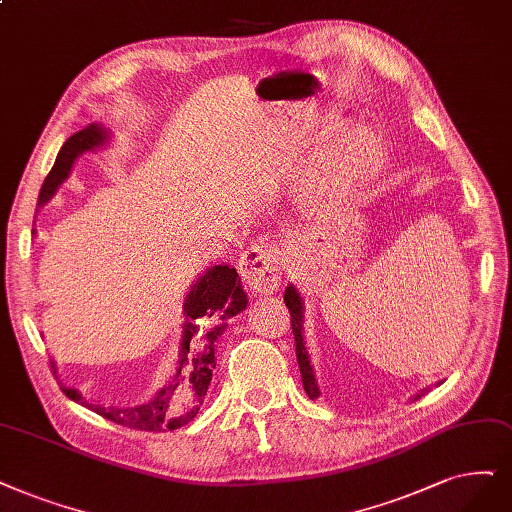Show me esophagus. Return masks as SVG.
Returning a JSON list of instances; mask_svg holds the SVG:
<instances>
[{
  "label": "esophagus",
  "mask_w": 512,
  "mask_h": 512,
  "mask_svg": "<svg viewBox=\"0 0 512 512\" xmlns=\"http://www.w3.org/2000/svg\"><path fill=\"white\" fill-rule=\"evenodd\" d=\"M238 270L253 293H274L282 282V257L272 244H253L240 257Z\"/></svg>",
  "instance_id": "obj_1"
}]
</instances>
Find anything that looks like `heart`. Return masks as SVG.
<instances>
[{"label":"heart","mask_w":512,"mask_h":512,"mask_svg":"<svg viewBox=\"0 0 512 512\" xmlns=\"http://www.w3.org/2000/svg\"><path fill=\"white\" fill-rule=\"evenodd\" d=\"M388 141L377 128L354 126L318 170L306 179L304 194L325 204H344L384 168Z\"/></svg>","instance_id":"obj_1"}]
</instances>
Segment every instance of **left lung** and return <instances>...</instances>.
<instances>
[{
  "label": "left lung",
  "instance_id": "left-lung-1",
  "mask_svg": "<svg viewBox=\"0 0 512 512\" xmlns=\"http://www.w3.org/2000/svg\"><path fill=\"white\" fill-rule=\"evenodd\" d=\"M285 304L291 312V327H293V335H295V352H297V363H299V371H301V382H304V390L308 392L310 399H318L320 388H318L314 367H312L310 354H308L306 342H304V299H301V293L297 291L293 282L285 289ZM441 384L443 382L434 384V386H441ZM426 392H430V386L415 394L413 401H418L420 396H424Z\"/></svg>",
  "mask_w": 512,
  "mask_h": 512
}]
</instances>
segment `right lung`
<instances>
[{
    "label": "right lung",
    "mask_w": 512,
    "mask_h": 512,
    "mask_svg": "<svg viewBox=\"0 0 512 512\" xmlns=\"http://www.w3.org/2000/svg\"><path fill=\"white\" fill-rule=\"evenodd\" d=\"M109 141L111 130L103 124H90L71 135L63 143L52 170L44 179L35 213H40V208L48 204L59 192V187L69 179L75 160L88 154V151L105 147ZM35 234L37 232L33 230V236ZM246 304H249V299H246L236 268L227 266V263H211L194 280V285L189 287L183 299L185 320L181 327L177 369L147 403L135 407H105L103 403L84 399L78 388L63 384L61 388L71 401L92 409L94 413L103 415L105 420L116 424L147 432L177 430L198 415L206 390L211 386L217 337H221V333L227 329V320L240 314ZM52 369L56 373L54 361Z\"/></svg>",
    "instance_id": "1"
}]
</instances>
